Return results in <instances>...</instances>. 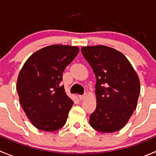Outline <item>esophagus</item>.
Returning <instances> with one entry per match:
<instances>
[{"mask_svg": "<svg viewBox=\"0 0 156 156\" xmlns=\"http://www.w3.org/2000/svg\"><path fill=\"white\" fill-rule=\"evenodd\" d=\"M86 97H87V96H86V94H84V95H79L78 96V98H79L80 100H84V98H86Z\"/></svg>", "mask_w": 156, "mask_h": 156, "instance_id": "34e87169", "label": "esophagus"}]
</instances>
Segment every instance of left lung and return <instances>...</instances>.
Masks as SVG:
<instances>
[{"label": "left lung", "instance_id": "8db88e82", "mask_svg": "<svg viewBox=\"0 0 156 156\" xmlns=\"http://www.w3.org/2000/svg\"><path fill=\"white\" fill-rule=\"evenodd\" d=\"M81 53L97 80V107L90 115V124L103 133L118 131L126 125L137 106L139 77L126 56L115 49L82 47Z\"/></svg>", "mask_w": 156, "mask_h": 156}]
</instances>
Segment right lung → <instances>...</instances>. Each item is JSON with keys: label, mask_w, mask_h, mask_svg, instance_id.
Wrapping results in <instances>:
<instances>
[{"label": "right lung", "mask_w": 156, "mask_h": 156, "mask_svg": "<svg viewBox=\"0 0 156 156\" xmlns=\"http://www.w3.org/2000/svg\"><path fill=\"white\" fill-rule=\"evenodd\" d=\"M78 52V47L50 45L31 55L20 70L16 84L20 104L39 130L55 131L66 122L73 101L60 83Z\"/></svg>", "instance_id": "obj_1"}]
</instances>
